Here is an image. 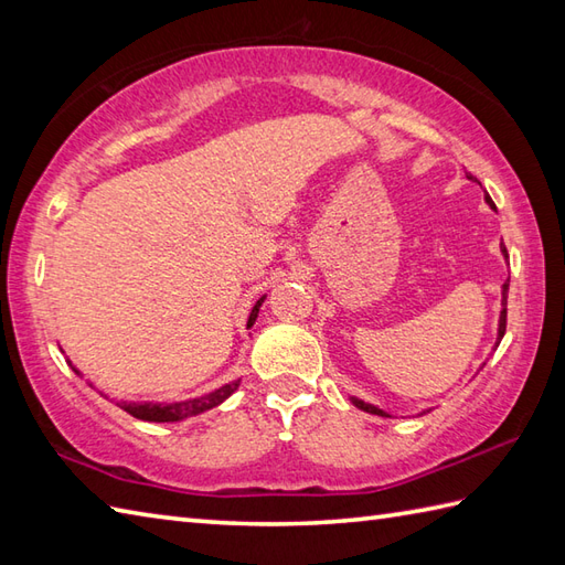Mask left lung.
I'll return each instance as SVG.
<instances>
[{
  "mask_svg": "<svg viewBox=\"0 0 565 565\" xmlns=\"http://www.w3.org/2000/svg\"><path fill=\"white\" fill-rule=\"evenodd\" d=\"M488 203H490V206H493V201H490V196H488ZM502 255L508 257V249H505V245H502ZM508 289H510V281L502 284V313H500V328H498V344H500L502 334H505V328H508ZM354 405H356V407H362V411H366V413H371V415L391 417V415H386L383 411H379V407L369 405V403H364V401H356V398H354Z\"/></svg>",
  "mask_w": 565,
  "mask_h": 565,
  "instance_id": "1",
  "label": "left lung"
}]
</instances>
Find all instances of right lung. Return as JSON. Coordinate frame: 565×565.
<instances>
[{
    "mask_svg": "<svg viewBox=\"0 0 565 565\" xmlns=\"http://www.w3.org/2000/svg\"><path fill=\"white\" fill-rule=\"evenodd\" d=\"M264 298H259L257 306L252 308L249 313V320H247V328L252 326V322L257 320V313H259V306H262ZM77 371V369H75ZM79 374V371H77ZM239 386V381H233L227 383V386L213 391L209 395H201V398H194V401H186V403H170V405H158V403H124L121 407L128 413L134 415L138 419H148V423H177V419H184V417H191V415H199L203 411H211V407L221 405L227 395H231L235 388Z\"/></svg>",
    "mask_w": 565,
    "mask_h": 565,
    "instance_id": "1",
    "label": "right lung"
}]
</instances>
